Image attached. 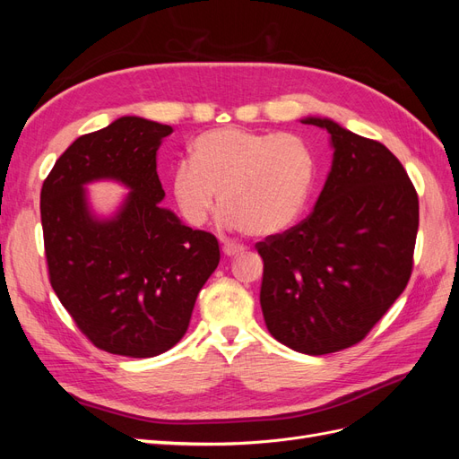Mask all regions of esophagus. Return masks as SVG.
<instances>
[{"label": "esophagus", "instance_id": "1", "mask_svg": "<svg viewBox=\"0 0 459 459\" xmlns=\"http://www.w3.org/2000/svg\"><path fill=\"white\" fill-rule=\"evenodd\" d=\"M221 251H224L226 256H239L245 253V248L239 245H224L221 247Z\"/></svg>", "mask_w": 459, "mask_h": 459}]
</instances>
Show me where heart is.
<instances>
[{
  "label": "heart",
  "mask_w": 459,
  "mask_h": 459,
  "mask_svg": "<svg viewBox=\"0 0 459 459\" xmlns=\"http://www.w3.org/2000/svg\"><path fill=\"white\" fill-rule=\"evenodd\" d=\"M191 160L179 162L170 179L182 218L201 228L220 193V224L253 238H273L295 224L316 174L312 149L293 134L218 128L197 137Z\"/></svg>",
  "instance_id": "1"
}]
</instances>
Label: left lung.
<instances>
[{
  "label": "left lung",
  "instance_id": "obj_1",
  "mask_svg": "<svg viewBox=\"0 0 459 459\" xmlns=\"http://www.w3.org/2000/svg\"><path fill=\"white\" fill-rule=\"evenodd\" d=\"M331 170L312 214L258 243L260 307L272 337L322 356L362 341L406 289L420 203L404 166L383 143L331 118Z\"/></svg>",
  "mask_w": 459,
  "mask_h": 459
}]
</instances>
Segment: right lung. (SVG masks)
I'll return each mask as SVG.
<instances>
[{"label": "right lung", "mask_w": 459, "mask_h": 459, "mask_svg": "<svg viewBox=\"0 0 459 459\" xmlns=\"http://www.w3.org/2000/svg\"><path fill=\"white\" fill-rule=\"evenodd\" d=\"M172 126L120 117L68 147L41 187L49 280L82 333L110 354L152 358L189 327L199 290L220 262L212 233L169 208L157 151ZM115 181L129 193L115 213H95L85 187Z\"/></svg>", "instance_id": "obj_1"}]
</instances>
